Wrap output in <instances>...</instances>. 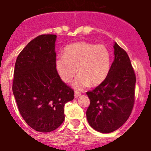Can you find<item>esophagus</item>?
<instances>
[{"instance_id": "obj_1", "label": "esophagus", "mask_w": 151, "mask_h": 151, "mask_svg": "<svg viewBox=\"0 0 151 151\" xmlns=\"http://www.w3.org/2000/svg\"><path fill=\"white\" fill-rule=\"evenodd\" d=\"M80 95H81V94H80L79 92H78V91H76V92H75L74 97H76V98H77V97H78Z\"/></svg>"}]
</instances>
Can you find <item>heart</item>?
I'll use <instances>...</instances> for the list:
<instances>
[{
    "mask_svg": "<svg viewBox=\"0 0 151 151\" xmlns=\"http://www.w3.org/2000/svg\"><path fill=\"white\" fill-rule=\"evenodd\" d=\"M112 54L104 45L81 41L64 49L63 56L56 59L55 68L64 82L68 83L76 75L73 86L82 90L89 85L97 86L107 78L111 68Z\"/></svg>",
    "mask_w": 151,
    "mask_h": 151,
    "instance_id": "heart-1",
    "label": "heart"
}]
</instances>
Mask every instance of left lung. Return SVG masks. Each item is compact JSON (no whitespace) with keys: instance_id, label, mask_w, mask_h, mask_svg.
Segmentation results:
<instances>
[{"instance_id":"obj_1","label":"left lung","mask_w":151,"mask_h":151,"mask_svg":"<svg viewBox=\"0 0 151 151\" xmlns=\"http://www.w3.org/2000/svg\"><path fill=\"white\" fill-rule=\"evenodd\" d=\"M114 60L104 82L86 94L90 105L88 122L94 130L110 133L120 128L131 115L134 103L136 77L127 53L114 43Z\"/></svg>"}]
</instances>
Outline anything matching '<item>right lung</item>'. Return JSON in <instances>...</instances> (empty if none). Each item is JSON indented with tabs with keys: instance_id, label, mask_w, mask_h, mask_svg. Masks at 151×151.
Wrapping results in <instances>:
<instances>
[{
	"instance_id": "obj_1",
	"label": "right lung",
	"mask_w": 151,
	"mask_h": 151,
	"mask_svg": "<svg viewBox=\"0 0 151 151\" xmlns=\"http://www.w3.org/2000/svg\"><path fill=\"white\" fill-rule=\"evenodd\" d=\"M55 35H41L17 57L13 93L19 111L32 129L40 132L55 130L65 119L64 105L74 91L61 80L55 68Z\"/></svg>"
}]
</instances>
